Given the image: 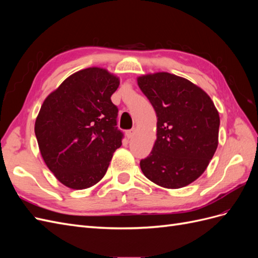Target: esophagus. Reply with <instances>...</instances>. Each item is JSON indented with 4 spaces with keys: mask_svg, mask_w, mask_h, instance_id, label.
<instances>
[{
    "mask_svg": "<svg viewBox=\"0 0 258 258\" xmlns=\"http://www.w3.org/2000/svg\"><path fill=\"white\" fill-rule=\"evenodd\" d=\"M135 132H136V129L134 128V129H130V130H127L126 131V137L128 138V139H131L132 137L135 136Z\"/></svg>",
    "mask_w": 258,
    "mask_h": 258,
    "instance_id": "obj_1",
    "label": "esophagus"
}]
</instances>
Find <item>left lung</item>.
Listing matches in <instances>:
<instances>
[{"instance_id":"1","label":"left lung","mask_w":258,"mask_h":258,"mask_svg":"<svg viewBox=\"0 0 258 258\" xmlns=\"http://www.w3.org/2000/svg\"><path fill=\"white\" fill-rule=\"evenodd\" d=\"M157 115V140L140 161L144 175L165 188H181L205 172L218 144L220 115L213 101L183 77L159 72L138 77Z\"/></svg>"}]
</instances>
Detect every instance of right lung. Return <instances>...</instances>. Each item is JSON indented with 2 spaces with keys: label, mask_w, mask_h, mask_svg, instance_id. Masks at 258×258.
Here are the masks:
<instances>
[{
  "label": "right lung",
  "mask_w": 258,
  "mask_h": 258,
  "mask_svg": "<svg viewBox=\"0 0 258 258\" xmlns=\"http://www.w3.org/2000/svg\"><path fill=\"white\" fill-rule=\"evenodd\" d=\"M119 79L101 68L72 74L45 99L35 136L46 166L72 189L97 184L121 146L118 108L111 96Z\"/></svg>",
  "instance_id": "1"
}]
</instances>
